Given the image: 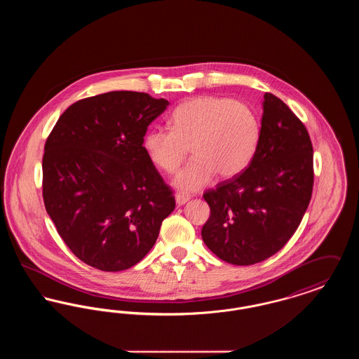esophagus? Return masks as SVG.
Here are the masks:
<instances>
[{"label": "esophagus", "mask_w": 359, "mask_h": 359, "mask_svg": "<svg viewBox=\"0 0 359 359\" xmlns=\"http://www.w3.org/2000/svg\"><path fill=\"white\" fill-rule=\"evenodd\" d=\"M175 199H176L177 205H183L187 203L188 201L191 199V196L187 195V194H183V192H177V194L175 195Z\"/></svg>", "instance_id": "34e87169"}]
</instances>
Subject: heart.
Returning a JSON list of instances; mask_svg holds the SVG:
<instances>
[{"instance_id":"heart-1","label":"heart","mask_w":359,"mask_h":359,"mask_svg":"<svg viewBox=\"0 0 359 359\" xmlns=\"http://www.w3.org/2000/svg\"><path fill=\"white\" fill-rule=\"evenodd\" d=\"M168 122L170 129L148 130L142 147L154 167L167 175L179 170L189 147L194 158L173 182L182 191L205 187L217 173L222 179L236 177L256 154L259 121L246 103L196 97L177 104Z\"/></svg>"}]
</instances>
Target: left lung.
I'll return each instance as SVG.
<instances>
[{"instance_id":"left-lung-1","label":"left lung","mask_w":359,"mask_h":359,"mask_svg":"<svg viewBox=\"0 0 359 359\" xmlns=\"http://www.w3.org/2000/svg\"><path fill=\"white\" fill-rule=\"evenodd\" d=\"M259 141L248 168L203 194L210 218L207 248L233 265L276 255L297 230L313 187V149L307 128L271 93L264 95Z\"/></svg>"}]
</instances>
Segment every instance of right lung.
Returning <instances> with one entry per match:
<instances>
[{"label":"right lung","mask_w":359,"mask_h":359,"mask_svg":"<svg viewBox=\"0 0 359 359\" xmlns=\"http://www.w3.org/2000/svg\"><path fill=\"white\" fill-rule=\"evenodd\" d=\"M168 104L137 91L88 97L69 106L46 141V210L69 250L95 269L136 265L175 208L173 191L142 147Z\"/></svg>","instance_id":"obj_1"}]
</instances>
